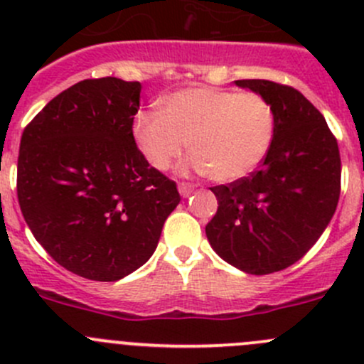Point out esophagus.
I'll return each mask as SVG.
<instances>
[{"label":"esophagus","mask_w":364,"mask_h":364,"mask_svg":"<svg viewBox=\"0 0 364 364\" xmlns=\"http://www.w3.org/2000/svg\"><path fill=\"white\" fill-rule=\"evenodd\" d=\"M193 188H196V186H193L192 183H179V185H178V190H179V193H181V197L192 196Z\"/></svg>","instance_id":"1"}]
</instances>
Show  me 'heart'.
<instances>
[{
	"instance_id": "heart-1",
	"label": "heart",
	"mask_w": 364,
	"mask_h": 364,
	"mask_svg": "<svg viewBox=\"0 0 364 364\" xmlns=\"http://www.w3.org/2000/svg\"><path fill=\"white\" fill-rule=\"evenodd\" d=\"M134 137L159 171H167L190 144L193 155L186 168L232 183L253 174L269 153L274 112L252 91L186 87L167 95L160 111L139 112Z\"/></svg>"
}]
</instances>
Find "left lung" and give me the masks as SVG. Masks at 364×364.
Masks as SVG:
<instances>
[{
  "instance_id": "obj_1",
  "label": "left lung",
  "mask_w": 364,
  "mask_h": 364,
  "mask_svg": "<svg viewBox=\"0 0 364 364\" xmlns=\"http://www.w3.org/2000/svg\"><path fill=\"white\" fill-rule=\"evenodd\" d=\"M274 112V139L259 171L213 186L218 209L205 225L213 250L248 274L292 266L321 237L340 199L338 142L324 116L291 86L236 80Z\"/></svg>"
}]
</instances>
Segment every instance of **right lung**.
<instances>
[{
	"label": "right lung",
	"mask_w": 364,
	"mask_h": 364,
	"mask_svg": "<svg viewBox=\"0 0 364 364\" xmlns=\"http://www.w3.org/2000/svg\"><path fill=\"white\" fill-rule=\"evenodd\" d=\"M141 82L73 84L24 128L17 197L35 240L60 266L116 282L148 262L179 204L176 183L135 144Z\"/></svg>",
	"instance_id": "1"
}]
</instances>
